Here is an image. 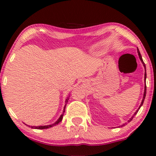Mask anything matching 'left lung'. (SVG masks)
<instances>
[{
    "label": "left lung",
    "mask_w": 156,
    "mask_h": 156,
    "mask_svg": "<svg viewBox=\"0 0 156 156\" xmlns=\"http://www.w3.org/2000/svg\"><path fill=\"white\" fill-rule=\"evenodd\" d=\"M137 53H138V55H139V59H140V61L141 62V63H142V64H143V66H144V70H145V72H144V82L146 81V78H147V73H146V66H145V64H144V62H143V59H142V57H141V53H140V52H139V50L138 49V48H137ZM146 90H147V87H146V84L145 85H144V95H143V98H142V101H141V104H140V105H139V108H138V109L136 111V112L134 113L133 114V115L130 118V119L129 120H128V122H130L132 120V119H133V118L135 117V115L136 114H137V112H139V108H141V105H143V103H144V99H145V96H146ZM126 124V123H125V124H123V125H122L121 126L122 127V126H125V125Z\"/></svg>",
    "instance_id": "obj_1"
}]
</instances>
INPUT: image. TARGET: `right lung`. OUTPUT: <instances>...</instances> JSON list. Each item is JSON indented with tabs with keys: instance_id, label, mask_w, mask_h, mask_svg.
I'll list each match as a JSON object with an SVG mask.
<instances>
[{
	"instance_id": "obj_1",
	"label": "right lung",
	"mask_w": 156,
	"mask_h": 156,
	"mask_svg": "<svg viewBox=\"0 0 156 156\" xmlns=\"http://www.w3.org/2000/svg\"><path fill=\"white\" fill-rule=\"evenodd\" d=\"M69 99V95L67 97V98H66L65 100V105H64V109H63V112H62V114H61V116L59 117V118H58V119H57L56 121L54 123H53V124L51 125H42V126H30V125H28L29 128H34V129H47V128H52V127L55 126V125H58V123L60 122H62V119H63V116H64V113L65 112V108H66V105H67V103L68 102V100Z\"/></svg>"
}]
</instances>
